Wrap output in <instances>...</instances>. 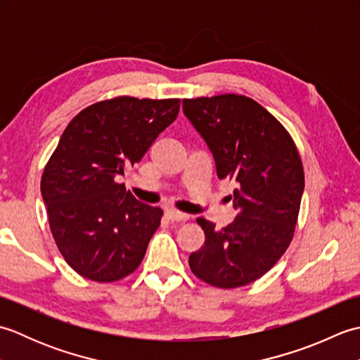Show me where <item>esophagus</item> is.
Listing matches in <instances>:
<instances>
[{
  "instance_id": "esophagus-1",
  "label": "esophagus",
  "mask_w": 360,
  "mask_h": 360,
  "mask_svg": "<svg viewBox=\"0 0 360 360\" xmlns=\"http://www.w3.org/2000/svg\"><path fill=\"white\" fill-rule=\"evenodd\" d=\"M167 218L170 221H176V223H181V221H187L188 219V215H186V213H181L178 210H167Z\"/></svg>"
}]
</instances>
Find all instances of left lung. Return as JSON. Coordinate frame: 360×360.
<instances>
[{"label": "left lung", "mask_w": 360, "mask_h": 360, "mask_svg": "<svg viewBox=\"0 0 360 360\" xmlns=\"http://www.w3.org/2000/svg\"><path fill=\"white\" fill-rule=\"evenodd\" d=\"M182 111L207 143L219 179H231L238 217L227 227L198 218L204 246L190 269L212 286L238 288L262 277L285 254L304 188L302 159L280 122L249 97L184 98Z\"/></svg>", "instance_id": "1"}]
</instances>
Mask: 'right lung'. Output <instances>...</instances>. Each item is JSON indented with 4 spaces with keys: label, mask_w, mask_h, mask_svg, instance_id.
<instances>
[{
    "label": "right lung",
    "mask_w": 360,
    "mask_h": 360,
    "mask_svg": "<svg viewBox=\"0 0 360 360\" xmlns=\"http://www.w3.org/2000/svg\"><path fill=\"white\" fill-rule=\"evenodd\" d=\"M178 112L179 98L117 97L80 111L60 137L41 196L57 248L82 277L116 281L141 264L162 210L114 179L139 162Z\"/></svg>",
    "instance_id": "obj_1"
}]
</instances>
